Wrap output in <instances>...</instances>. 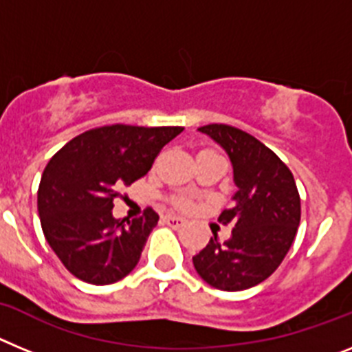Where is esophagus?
<instances>
[{
  "instance_id": "esophagus-1",
  "label": "esophagus",
  "mask_w": 352,
  "mask_h": 352,
  "mask_svg": "<svg viewBox=\"0 0 352 352\" xmlns=\"http://www.w3.org/2000/svg\"><path fill=\"white\" fill-rule=\"evenodd\" d=\"M164 222L169 227H173V229H179V227L185 226L186 220L183 219V217H176V214H166V217H164Z\"/></svg>"
}]
</instances>
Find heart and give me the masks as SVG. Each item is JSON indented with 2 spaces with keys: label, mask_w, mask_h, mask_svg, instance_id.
Instances as JSON below:
<instances>
[{
  "label": "heart",
  "mask_w": 352,
  "mask_h": 352,
  "mask_svg": "<svg viewBox=\"0 0 352 352\" xmlns=\"http://www.w3.org/2000/svg\"><path fill=\"white\" fill-rule=\"evenodd\" d=\"M179 206H182V208H188V206H190V203H188V201H179Z\"/></svg>",
  "instance_id": "heart-1"
}]
</instances>
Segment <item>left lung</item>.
Returning <instances> with one entry per match:
<instances>
[{
  "label": "left lung",
  "instance_id": "left-lung-1",
  "mask_svg": "<svg viewBox=\"0 0 352 352\" xmlns=\"http://www.w3.org/2000/svg\"><path fill=\"white\" fill-rule=\"evenodd\" d=\"M199 132L226 149L238 190L232 208L219 217L223 226L231 223V238L220 241L213 232L192 261L211 287L245 291L266 280L294 241L301 217L296 182L284 162L250 133L220 123Z\"/></svg>",
  "mask_w": 352,
  "mask_h": 352
}]
</instances>
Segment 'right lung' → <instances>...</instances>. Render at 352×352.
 <instances>
[{"label":"right lung","instance_id":"right-lung-1","mask_svg":"<svg viewBox=\"0 0 352 352\" xmlns=\"http://www.w3.org/2000/svg\"><path fill=\"white\" fill-rule=\"evenodd\" d=\"M182 126L109 125L80 133L49 160L38 186V214L47 243L79 280L107 285L141 259L158 214L113 217L123 186L142 178Z\"/></svg>","mask_w":352,"mask_h":352}]
</instances>
